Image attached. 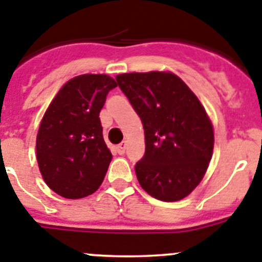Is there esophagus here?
<instances>
[{"mask_svg":"<svg viewBox=\"0 0 262 262\" xmlns=\"http://www.w3.org/2000/svg\"><path fill=\"white\" fill-rule=\"evenodd\" d=\"M126 143H120L119 146H116V152L119 154V155H124V152H126Z\"/></svg>","mask_w":262,"mask_h":262,"instance_id":"34e87169","label":"esophagus"}]
</instances>
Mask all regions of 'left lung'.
<instances>
[{
	"mask_svg": "<svg viewBox=\"0 0 262 262\" xmlns=\"http://www.w3.org/2000/svg\"><path fill=\"white\" fill-rule=\"evenodd\" d=\"M116 82L144 128L138 182L158 200H182L204 178L213 152V127L204 107L172 73L120 74Z\"/></svg>",
	"mask_w": 262,
	"mask_h": 262,
	"instance_id": "obj_1",
	"label": "left lung"
}]
</instances>
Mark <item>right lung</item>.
Segmentation results:
<instances>
[{
    "label": "right lung",
    "instance_id": "obj_1",
    "mask_svg": "<svg viewBox=\"0 0 262 262\" xmlns=\"http://www.w3.org/2000/svg\"><path fill=\"white\" fill-rule=\"evenodd\" d=\"M116 82L104 74L70 79L55 95L37 135V160L45 183L66 199H82L103 182L113 155L99 119Z\"/></svg>",
    "mask_w": 262,
    "mask_h": 262
}]
</instances>
